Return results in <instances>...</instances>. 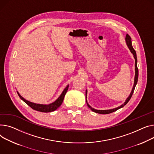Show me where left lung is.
<instances>
[{
  "mask_svg": "<svg viewBox=\"0 0 154 154\" xmlns=\"http://www.w3.org/2000/svg\"><path fill=\"white\" fill-rule=\"evenodd\" d=\"M125 41H126V45L129 48V49L130 50L131 53L133 54V57H134V59H135V77H134V85H133V87L132 88V90L130 93V95H129V97L127 98V99L126 100V101H125V103L123 104H122L121 105L119 106L118 107H116L115 108H112V109H105V110H100V109H94L92 107H91L87 102V90H86L85 91V98H86V102H87V106H88L89 108L91 109V110L92 111H94L95 112H97V113H99V114H102V115H105V114H109L111 113V112H112L114 111H116V110L121 108L123 107L124 106H125L128 103V101L130 100L133 93H134V91L136 87V85L137 83V80H138V75H139V71H138V69H137V55H136V51L132 47V42H131V38L129 36V35L128 34H126V38H125Z\"/></svg>",
  "mask_w": 154,
  "mask_h": 154,
  "instance_id": "8db88e82",
  "label": "left lung"
}]
</instances>
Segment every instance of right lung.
Here are the masks:
<instances>
[{"label":"right lung","mask_w":154,"mask_h":154,"mask_svg":"<svg viewBox=\"0 0 154 154\" xmlns=\"http://www.w3.org/2000/svg\"><path fill=\"white\" fill-rule=\"evenodd\" d=\"M68 88H69V85H67V87L64 88V90L62 92V94H60V95L58 97V98L56 101H54V102H53V103H51L48 105H43V104H38V103H33V102L29 101L26 100V99H25L23 97H22L21 95H20V94L18 91H17V94H18L19 97L21 98V100H22L25 102V103H26L29 106H30L32 109H33L36 111H40V112H52V111H55L60 106L61 104H62L63 100L65 97V95L68 90Z\"/></svg>","instance_id":"add662e5"}]
</instances>
